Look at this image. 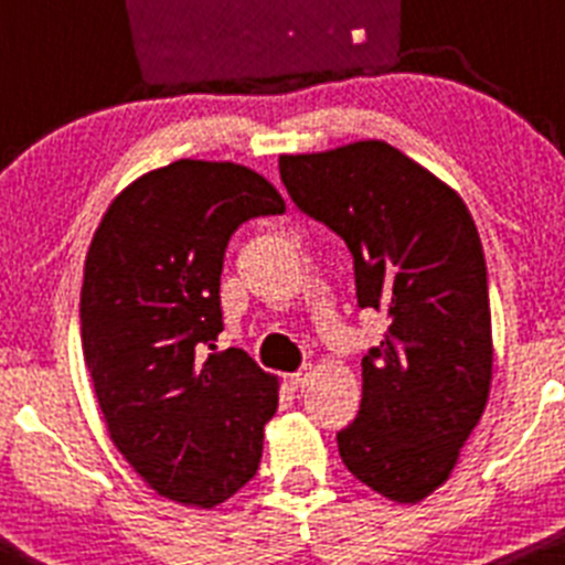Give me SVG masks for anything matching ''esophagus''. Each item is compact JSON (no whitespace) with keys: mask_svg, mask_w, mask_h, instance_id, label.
<instances>
[{"mask_svg":"<svg viewBox=\"0 0 565 565\" xmlns=\"http://www.w3.org/2000/svg\"><path fill=\"white\" fill-rule=\"evenodd\" d=\"M309 372H311V366H309V370L289 372V375H287V383H289V386H292V388H300V386H303L306 381H309Z\"/></svg>","mask_w":565,"mask_h":565,"instance_id":"esophagus-1","label":"esophagus"}]
</instances>
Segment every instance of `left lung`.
I'll return each mask as SVG.
<instances>
[{
	"mask_svg": "<svg viewBox=\"0 0 565 565\" xmlns=\"http://www.w3.org/2000/svg\"><path fill=\"white\" fill-rule=\"evenodd\" d=\"M287 193L348 243L361 306L388 331L361 359L337 434L355 480L399 505L434 494L483 416L494 370L480 234L461 195L383 140L278 157Z\"/></svg>",
	"mask_w": 565,
	"mask_h": 565,
	"instance_id": "obj_1",
	"label": "left lung"
}]
</instances>
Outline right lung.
<instances>
[{
	"label": "right lung",
	"instance_id": "obj_1",
	"mask_svg": "<svg viewBox=\"0 0 565 565\" xmlns=\"http://www.w3.org/2000/svg\"><path fill=\"white\" fill-rule=\"evenodd\" d=\"M284 199L237 162L177 160L126 184L85 256L82 350L107 434L160 497L215 508L262 461L276 375L215 350L221 270L239 223Z\"/></svg>",
	"mask_w": 565,
	"mask_h": 565
}]
</instances>
